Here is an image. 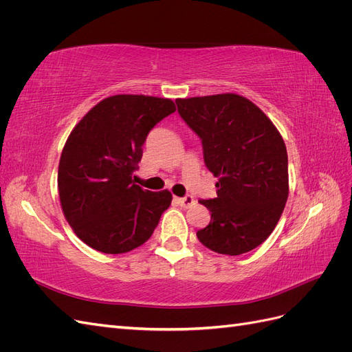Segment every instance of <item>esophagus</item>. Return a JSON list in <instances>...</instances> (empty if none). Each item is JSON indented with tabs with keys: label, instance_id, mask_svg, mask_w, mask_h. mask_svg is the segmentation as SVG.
Returning <instances> with one entry per match:
<instances>
[{
	"label": "esophagus",
	"instance_id": "34e87169",
	"mask_svg": "<svg viewBox=\"0 0 352 352\" xmlns=\"http://www.w3.org/2000/svg\"><path fill=\"white\" fill-rule=\"evenodd\" d=\"M176 201H177V204H179L180 207H184V208H188V207L195 204L194 197H190V195H186V197H184V198H176Z\"/></svg>",
	"mask_w": 352,
	"mask_h": 352
}]
</instances>
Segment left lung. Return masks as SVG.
<instances>
[{"instance_id": "1", "label": "left lung", "mask_w": 352, "mask_h": 352, "mask_svg": "<svg viewBox=\"0 0 352 352\" xmlns=\"http://www.w3.org/2000/svg\"><path fill=\"white\" fill-rule=\"evenodd\" d=\"M201 140L204 163L219 177L217 197L199 199L210 212L197 232L208 250L241 255L270 236L287 192V153L280 133L257 105L236 94L176 100Z\"/></svg>"}]
</instances>
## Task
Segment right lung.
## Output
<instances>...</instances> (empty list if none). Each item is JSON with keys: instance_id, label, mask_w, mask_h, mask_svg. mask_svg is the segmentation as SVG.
<instances>
[{"instance_id": "obj_1", "label": "right lung", "mask_w": 352, "mask_h": 352, "mask_svg": "<svg viewBox=\"0 0 352 352\" xmlns=\"http://www.w3.org/2000/svg\"><path fill=\"white\" fill-rule=\"evenodd\" d=\"M176 111L172 100L114 95L72 131L58 164V195L78 238L105 254L132 251L151 238L172 202L133 182L153 127Z\"/></svg>"}]
</instances>
